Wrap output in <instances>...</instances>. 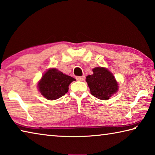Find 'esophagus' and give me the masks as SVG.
<instances>
[{
    "label": "esophagus",
    "mask_w": 155,
    "mask_h": 155,
    "mask_svg": "<svg viewBox=\"0 0 155 155\" xmlns=\"http://www.w3.org/2000/svg\"><path fill=\"white\" fill-rule=\"evenodd\" d=\"M76 78H77V81H83L84 80H85V77H84V76H83V77H76Z\"/></svg>",
    "instance_id": "esophagus-1"
}]
</instances>
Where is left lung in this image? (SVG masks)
<instances>
[{"instance_id": "obj_1", "label": "left lung", "mask_w": 155, "mask_h": 155, "mask_svg": "<svg viewBox=\"0 0 155 155\" xmlns=\"http://www.w3.org/2000/svg\"><path fill=\"white\" fill-rule=\"evenodd\" d=\"M93 72L86 77L91 94L98 99L108 100L118 88L115 77L104 68H94Z\"/></svg>"}]
</instances>
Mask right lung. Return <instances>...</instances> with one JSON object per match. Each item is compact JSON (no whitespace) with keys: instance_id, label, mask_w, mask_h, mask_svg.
Here are the masks:
<instances>
[{"instance_id":"1","label":"right lung","mask_w":155,"mask_h":155,"mask_svg":"<svg viewBox=\"0 0 155 155\" xmlns=\"http://www.w3.org/2000/svg\"><path fill=\"white\" fill-rule=\"evenodd\" d=\"M75 78L62 73L55 68L49 69L38 83L41 94L48 100H56L66 94L68 86Z\"/></svg>"}]
</instances>
